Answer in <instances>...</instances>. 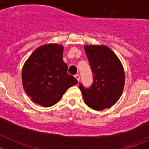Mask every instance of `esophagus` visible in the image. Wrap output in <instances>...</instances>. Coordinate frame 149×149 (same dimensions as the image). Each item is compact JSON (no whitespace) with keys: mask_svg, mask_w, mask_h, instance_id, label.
Wrapping results in <instances>:
<instances>
[{"mask_svg":"<svg viewBox=\"0 0 149 149\" xmlns=\"http://www.w3.org/2000/svg\"><path fill=\"white\" fill-rule=\"evenodd\" d=\"M74 77H75V78L77 79V81H80V75H79L78 74H75V75H74Z\"/></svg>","mask_w":149,"mask_h":149,"instance_id":"1","label":"esophagus"}]
</instances>
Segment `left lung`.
Wrapping results in <instances>:
<instances>
[{"instance_id":"obj_1","label":"left lung","mask_w":149,"mask_h":149,"mask_svg":"<svg viewBox=\"0 0 149 149\" xmlns=\"http://www.w3.org/2000/svg\"><path fill=\"white\" fill-rule=\"evenodd\" d=\"M84 50L93 72L89 88L80 84L84 102L90 108L102 110L119 99L125 86V72L113 51L104 45H85Z\"/></svg>"}]
</instances>
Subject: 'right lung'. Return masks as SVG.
Segmentation results:
<instances>
[{
    "label": "right lung",
    "mask_w": 149,
    "mask_h": 149,
    "mask_svg": "<svg viewBox=\"0 0 149 149\" xmlns=\"http://www.w3.org/2000/svg\"><path fill=\"white\" fill-rule=\"evenodd\" d=\"M63 46L48 44L33 52L22 68V84L27 95L43 107L53 106L71 86L77 84L67 73L68 65L63 60Z\"/></svg>",
    "instance_id": "obj_1"
}]
</instances>
